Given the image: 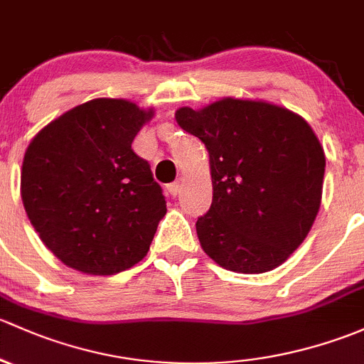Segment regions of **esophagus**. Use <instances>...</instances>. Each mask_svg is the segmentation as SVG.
Listing matches in <instances>:
<instances>
[{
	"label": "esophagus",
	"mask_w": 364,
	"mask_h": 364,
	"mask_svg": "<svg viewBox=\"0 0 364 364\" xmlns=\"http://www.w3.org/2000/svg\"><path fill=\"white\" fill-rule=\"evenodd\" d=\"M181 189H182V186L178 182H173V183H170V186H168V191H170L171 196H177V194L181 193Z\"/></svg>",
	"instance_id": "esophagus-1"
}]
</instances>
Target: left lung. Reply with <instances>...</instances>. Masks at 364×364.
Instances as JSON below:
<instances>
[{"label": "left lung", "mask_w": 364, "mask_h": 364, "mask_svg": "<svg viewBox=\"0 0 364 364\" xmlns=\"http://www.w3.org/2000/svg\"><path fill=\"white\" fill-rule=\"evenodd\" d=\"M210 156L212 207L196 223L201 249L224 269H275L306 238L322 200L326 156L301 115L263 100H217L175 112Z\"/></svg>", "instance_id": "1"}]
</instances>
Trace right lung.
<instances>
[{
  "instance_id": "add662e5",
  "label": "right lung",
  "mask_w": 364,
  "mask_h": 364,
  "mask_svg": "<svg viewBox=\"0 0 364 364\" xmlns=\"http://www.w3.org/2000/svg\"><path fill=\"white\" fill-rule=\"evenodd\" d=\"M152 108L96 98L48 122L28 145L21 198L40 240L85 275L144 259L166 213L151 166L131 149Z\"/></svg>"
}]
</instances>
